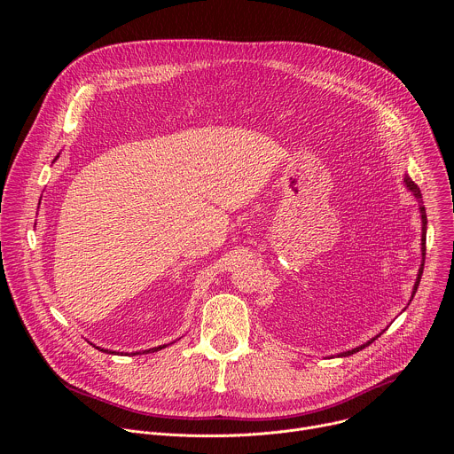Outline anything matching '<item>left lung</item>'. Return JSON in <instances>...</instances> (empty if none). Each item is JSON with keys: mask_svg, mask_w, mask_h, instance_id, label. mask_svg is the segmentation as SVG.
I'll return each mask as SVG.
<instances>
[{"mask_svg": "<svg viewBox=\"0 0 454 454\" xmlns=\"http://www.w3.org/2000/svg\"><path fill=\"white\" fill-rule=\"evenodd\" d=\"M404 181H406V184H408V188L413 192V196L422 203V193H420V188L411 181V177H404ZM420 214H422V258H426V228H427V217H426V208L420 205ZM422 271H424V261H422V266H420V270H419V277H417V282H415V289H413V294L417 293V287H419V284H420V277H422ZM380 336V334H379ZM379 336H375V338H379ZM375 338L373 340H370L366 345H370L372 341H375ZM366 345H361V347H357V348H352V350H348V352H343L341 356H352V354H356V352H359L361 348H364Z\"/></svg>", "mask_w": 454, "mask_h": 454, "instance_id": "obj_1", "label": "left lung"}]
</instances>
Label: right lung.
I'll use <instances>...</instances> for the list:
<instances>
[{
    "instance_id": "1",
    "label": "right lung",
    "mask_w": 454,
    "mask_h": 454,
    "mask_svg": "<svg viewBox=\"0 0 454 454\" xmlns=\"http://www.w3.org/2000/svg\"><path fill=\"white\" fill-rule=\"evenodd\" d=\"M161 348H165V345H163V347H156V348H151V350H145V352H158V350H161ZM102 352H107V350H104V348H102ZM109 354H114V352H109ZM137 354H140V352H137Z\"/></svg>"
}]
</instances>
